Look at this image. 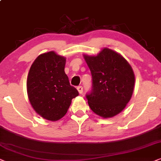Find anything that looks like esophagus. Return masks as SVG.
<instances>
[{
  "label": "esophagus",
  "mask_w": 161,
  "mask_h": 161,
  "mask_svg": "<svg viewBox=\"0 0 161 161\" xmlns=\"http://www.w3.org/2000/svg\"><path fill=\"white\" fill-rule=\"evenodd\" d=\"M77 91H79V94H82L83 93V87L82 86H78L77 87Z\"/></svg>",
  "instance_id": "1"
}]
</instances>
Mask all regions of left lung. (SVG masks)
I'll use <instances>...</instances> for the list:
<instances>
[{
    "mask_svg": "<svg viewBox=\"0 0 161 161\" xmlns=\"http://www.w3.org/2000/svg\"><path fill=\"white\" fill-rule=\"evenodd\" d=\"M91 70L92 90L86 98L90 108L104 119L119 114L133 93L135 75L120 53L103 48L96 56L83 55Z\"/></svg>",
    "mask_w": 161,
    "mask_h": 161,
    "instance_id": "1",
    "label": "left lung"
}]
</instances>
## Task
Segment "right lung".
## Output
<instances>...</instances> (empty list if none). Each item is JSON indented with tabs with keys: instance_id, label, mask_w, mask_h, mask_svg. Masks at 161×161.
Masks as SVG:
<instances>
[{
	"instance_id": "1",
	"label": "right lung",
	"mask_w": 161,
	"mask_h": 161,
	"mask_svg": "<svg viewBox=\"0 0 161 161\" xmlns=\"http://www.w3.org/2000/svg\"><path fill=\"white\" fill-rule=\"evenodd\" d=\"M65 57L54 51L42 53L34 60L28 75L29 102L36 113L49 121L62 119L71 100L79 95L65 73Z\"/></svg>"
}]
</instances>
